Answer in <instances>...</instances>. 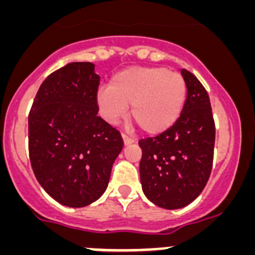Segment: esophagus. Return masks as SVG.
<instances>
[{"label": "esophagus", "instance_id": "34e87169", "mask_svg": "<svg viewBox=\"0 0 255 255\" xmlns=\"http://www.w3.org/2000/svg\"><path fill=\"white\" fill-rule=\"evenodd\" d=\"M123 140H124V144H125V145H129V144L135 143V139L130 138V136H128V135H123Z\"/></svg>", "mask_w": 255, "mask_h": 255}]
</instances>
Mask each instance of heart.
<instances>
[{"mask_svg":"<svg viewBox=\"0 0 255 255\" xmlns=\"http://www.w3.org/2000/svg\"><path fill=\"white\" fill-rule=\"evenodd\" d=\"M186 100V83L179 73L164 67L135 66L112 78L98 92L103 119L116 125L129 114L143 131L161 134L176 123Z\"/></svg>","mask_w":255,"mask_h":255,"instance_id":"heart-1","label":"heart"}]
</instances>
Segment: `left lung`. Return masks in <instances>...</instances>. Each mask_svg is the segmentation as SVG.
I'll list each match as a JSON object with an SVG mask.
<instances>
[{
	"instance_id": "left-lung-1",
	"label": "left lung",
	"mask_w": 255,
	"mask_h": 255,
	"mask_svg": "<svg viewBox=\"0 0 255 255\" xmlns=\"http://www.w3.org/2000/svg\"><path fill=\"white\" fill-rule=\"evenodd\" d=\"M186 101L170 129L154 138L139 140L143 193L155 206L179 209L203 191L209 179L215 149V120L202 83L182 69Z\"/></svg>"
}]
</instances>
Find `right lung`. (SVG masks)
Returning a JSON list of instances; mask_svg holds the SVG:
<instances>
[{"label": "right lung", "mask_w": 255, "mask_h": 255, "mask_svg": "<svg viewBox=\"0 0 255 255\" xmlns=\"http://www.w3.org/2000/svg\"><path fill=\"white\" fill-rule=\"evenodd\" d=\"M100 75L92 62H71L47 76L29 114V157L40 186L62 206L100 199L124 147L98 116Z\"/></svg>", "instance_id": "1"}]
</instances>
